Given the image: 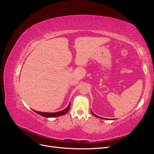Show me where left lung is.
<instances>
[{"instance_id":"8db88e82","label":"left lung","mask_w":154,"mask_h":154,"mask_svg":"<svg viewBox=\"0 0 154 154\" xmlns=\"http://www.w3.org/2000/svg\"><path fill=\"white\" fill-rule=\"evenodd\" d=\"M91 112H92V115H93V116H95V117H96V118H100V116H96V115L95 114H94V113H93L92 111H91Z\"/></svg>"}]
</instances>
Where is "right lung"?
<instances>
[{
  "instance_id": "right-lung-1",
  "label": "right lung",
  "mask_w": 154,
  "mask_h": 154,
  "mask_svg": "<svg viewBox=\"0 0 154 154\" xmlns=\"http://www.w3.org/2000/svg\"><path fill=\"white\" fill-rule=\"evenodd\" d=\"M69 109H70V103L69 104L68 106L66 109H65L64 110H63L62 111L58 112H38V111H36V110H34V111L36 114H38L42 116H44V117L54 118V117H58V116L65 115L69 111Z\"/></svg>"
}]
</instances>
